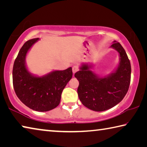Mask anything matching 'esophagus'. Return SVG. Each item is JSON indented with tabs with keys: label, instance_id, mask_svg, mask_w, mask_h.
<instances>
[{
	"label": "esophagus",
	"instance_id": "1",
	"mask_svg": "<svg viewBox=\"0 0 147 147\" xmlns=\"http://www.w3.org/2000/svg\"><path fill=\"white\" fill-rule=\"evenodd\" d=\"M79 71V67L77 65H73V73H75L76 72Z\"/></svg>",
	"mask_w": 147,
	"mask_h": 147
}]
</instances>
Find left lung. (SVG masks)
<instances>
[{"label": "left lung", "mask_w": 147, "mask_h": 147, "mask_svg": "<svg viewBox=\"0 0 147 147\" xmlns=\"http://www.w3.org/2000/svg\"><path fill=\"white\" fill-rule=\"evenodd\" d=\"M111 47L116 49L121 61L114 73L106 78L96 76L88 65H83L80 71L74 74L79 81L78 94L84 106L96 111L113 108L124 98L127 93L131 80V65L121 45L114 41Z\"/></svg>", "instance_id": "8db88e82"}]
</instances>
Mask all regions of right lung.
<instances>
[{
  "label": "right lung",
  "instance_id": "add662e5",
  "mask_svg": "<svg viewBox=\"0 0 147 147\" xmlns=\"http://www.w3.org/2000/svg\"><path fill=\"white\" fill-rule=\"evenodd\" d=\"M39 38L27 41L19 52L13 67V85L17 97L32 109L47 111L59 105L65 87L73 76L72 68L52 72L43 77L31 75L25 65V57Z\"/></svg>",
  "mask_w": 147,
  "mask_h": 147
}]
</instances>
